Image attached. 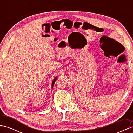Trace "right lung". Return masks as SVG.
Wrapping results in <instances>:
<instances>
[{
    "label": "right lung",
    "instance_id": "add662e5",
    "mask_svg": "<svg viewBox=\"0 0 133 133\" xmlns=\"http://www.w3.org/2000/svg\"><path fill=\"white\" fill-rule=\"evenodd\" d=\"M57 78H58V77H55L54 79V80H53V81H52V88H53V86H54V83H55V81L57 79Z\"/></svg>",
    "mask_w": 133,
    "mask_h": 133
}]
</instances>
